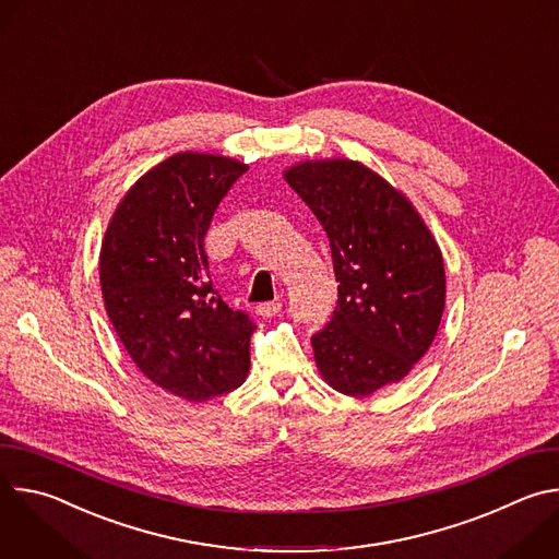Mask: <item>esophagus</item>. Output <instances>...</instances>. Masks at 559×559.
Listing matches in <instances>:
<instances>
[{"label": "esophagus", "mask_w": 559, "mask_h": 559, "mask_svg": "<svg viewBox=\"0 0 559 559\" xmlns=\"http://www.w3.org/2000/svg\"><path fill=\"white\" fill-rule=\"evenodd\" d=\"M281 309H283V305H281L278 300L257 305V313H259V316H263V318H272V316H276Z\"/></svg>", "instance_id": "34e87169"}]
</instances>
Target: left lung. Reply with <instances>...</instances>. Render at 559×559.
Wrapping results in <instances>:
<instances>
[{
	"mask_svg": "<svg viewBox=\"0 0 559 559\" xmlns=\"http://www.w3.org/2000/svg\"><path fill=\"white\" fill-rule=\"evenodd\" d=\"M321 221L338 305L311 336L321 378L354 397L401 382L431 347L447 276L431 229L397 188L345 156L307 158L283 173Z\"/></svg>",
	"mask_w": 559,
	"mask_h": 559,
	"instance_id": "8db88e82",
	"label": "left lung"
}]
</instances>
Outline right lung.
<instances>
[{"label": "right lung", "instance_id": "right-lung-1", "mask_svg": "<svg viewBox=\"0 0 559 559\" xmlns=\"http://www.w3.org/2000/svg\"><path fill=\"white\" fill-rule=\"evenodd\" d=\"M248 170L207 152H177L123 194L102 241L110 323L156 386L205 403L246 382L254 323L212 287L203 238L216 205Z\"/></svg>", "mask_w": 559, "mask_h": 559}]
</instances>
